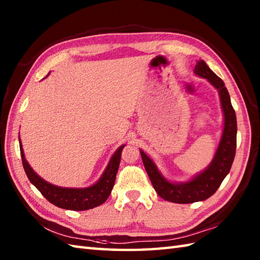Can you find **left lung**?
I'll return each instance as SVG.
<instances>
[{
	"label": "left lung",
	"instance_id": "8db88e82",
	"mask_svg": "<svg viewBox=\"0 0 260 260\" xmlns=\"http://www.w3.org/2000/svg\"><path fill=\"white\" fill-rule=\"evenodd\" d=\"M194 74L207 79L218 90L223 114V129L212 161L201 172L184 182L168 180L156 167L155 162L140 150L143 164L150 176L154 190L162 199L174 203H193L203 201L218 190L233 165L237 145V118L224 82L208 67L203 60L196 64Z\"/></svg>",
	"mask_w": 260,
	"mask_h": 260
}]
</instances>
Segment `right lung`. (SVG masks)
<instances>
[{
	"instance_id": "right-lung-1",
	"label": "right lung",
	"mask_w": 260,
	"mask_h": 260,
	"mask_svg": "<svg viewBox=\"0 0 260 260\" xmlns=\"http://www.w3.org/2000/svg\"><path fill=\"white\" fill-rule=\"evenodd\" d=\"M19 143L22 163H23L26 176L31 183L42 193V196L50 203L61 209L74 210V211H84V210L96 208L107 200L115 184L121 151L125 146V144L120 145L115 151L113 156L109 159L106 169H105L102 176L96 183L87 187H64L49 183L48 181L43 180L40 175H38L25 159L20 137Z\"/></svg>"
}]
</instances>
